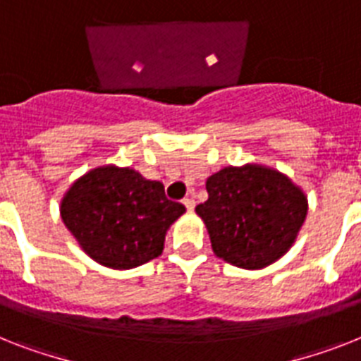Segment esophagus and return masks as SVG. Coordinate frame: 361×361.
Masks as SVG:
<instances>
[{
  "label": "esophagus",
  "mask_w": 361,
  "mask_h": 361,
  "mask_svg": "<svg viewBox=\"0 0 361 361\" xmlns=\"http://www.w3.org/2000/svg\"><path fill=\"white\" fill-rule=\"evenodd\" d=\"M184 207H186V210L188 212H192L193 208H195V201H193L192 197H188V199H184Z\"/></svg>",
  "instance_id": "esophagus-1"
}]
</instances>
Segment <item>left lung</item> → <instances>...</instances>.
<instances>
[{"label": "left lung", "mask_w": 361, "mask_h": 361, "mask_svg": "<svg viewBox=\"0 0 361 361\" xmlns=\"http://www.w3.org/2000/svg\"><path fill=\"white\" fill-rule=\"evenodd\" d=\"M207 192L195 212L216 256L241 269H262L284 256L308 212L305 192L260 164L223 168L208 177Z\"/></svg>", "instance_id": "1"}]
</instances>
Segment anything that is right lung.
<instances>
[{"instance_id":"add662e5","label":"right lung","mask_w":361,"mask_h":361,"mask_svg":"<svg viewBox=\"0 0 361 361\" xmlns=\"http://www.w3.org/2000/svg\"><path fill=\"white\" fill-rule=\"evenodd\" d=\"M184 212L162 183L118 166L85 173L61 201L62 221L80 249L110 269H133L162 255L166 232Z\"/></svg>"}]
</instances>
